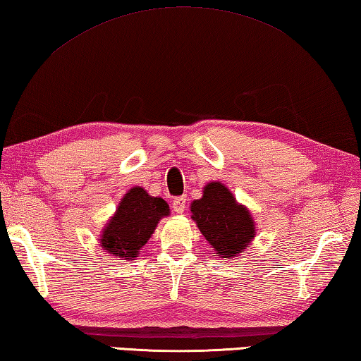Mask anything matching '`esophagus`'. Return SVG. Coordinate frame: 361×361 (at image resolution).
<instances>
[{
	"label": "esophagus",
	"instance_id": "esophagus-1",
	"mask_svg": "<svg viewBox=\"0 0 361 361\" xmlns=\"http://www.w3.org/2000/svg\"><path fill=\"white\" fill-rule=\"evenodd\" d=\"M186 202H188L186 195H180V197H175V199H173V202H172V208H173V212H175V213H178V214L185 213Z\"/></svg>",
	"mask_w": 361,
	"mask_h": 361
}]
</instances>
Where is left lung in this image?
<instances>
[{
  "label": "left lung",
  "mask_w": 361,
  "mask_h": 361,
  "mask_svg": "<svg viewBox=\"0 0 361 361\" xmlns=\"http://www.w3.org/2000/svg\"><path fill=\"white\" fill-rule=\"evenodd\" d=\"M192 219L222 259L238 255L254 238V222L243 205L221 183H209L203 197L191 203Z\"/></svg>",
  "instance_id": "8db88e82"
}]
</instances>
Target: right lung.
Returning <instances> with one entry per match:
<instances>
[{
    "label": "right lung",
    "instance_id": "right-lung-1",
    "mask_svg": "<svg viewBox=\"0 0 361 361\" xmlns=\"http://www.w3.org/2000/svg\"><path fill=\"white\" fill-rule=\"evenodd\" d=\"M167 214L166 200L152 197L142 188H133L102 231L101 246L116 257H137L142 246L153 235L158 221Z\"/></svg>",
    "mask_w": 361,
    "mask_h": 361
}]
</instances>
